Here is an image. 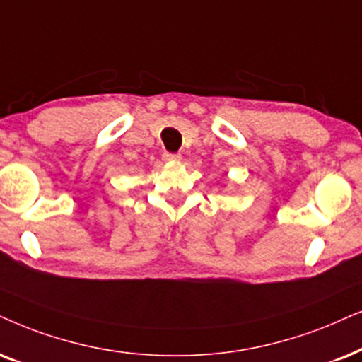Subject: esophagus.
<instances>
[{
  "label": "esophagus",
  "instance_id": "34e87169",
  "mask_svg": "<svg viewBox=\"0 0 362 362\" xmlns=\"http://www.w3.org/2000/svg\"><path fill=\"white\" fill-rule=\"evenodd\" d=\"M180 158L182 157L178 153H163V160H165V162H178Z\"/></svg>",
  "mask_w": 362,
  "mask_h": 362
}]
</instances>
